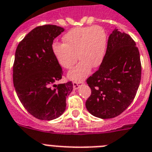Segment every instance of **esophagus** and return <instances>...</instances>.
Returning a JSON list of instances; mask_svg holds the SVG:
<instances>
[{"label": "esophagus", "instance_id": "obj_1", "mask_svg": "<svg viewBox=\"0 0 152 152\" xmlns=\"http://www.w3.org/2000/svg\"><path fill=\"white\" fill-rule=\"evenodd\" d=\"M83 84H84V81H79V82H77V81H75V82H73L74 89L75 90L78 89L79 87H80L81 85H83Z\"/></svg>", "mask_w": 152, "mask_h": 152}]
</instances>
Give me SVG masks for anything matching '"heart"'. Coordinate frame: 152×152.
<instances>
[{"mask_svg":"<svg viewBox=\"0 0 152 152\" xmlns=\"http://www.w3.org/2000/svg\"><path fill=\"white\" fill-rule=\"evenodd\" d=\"M64 44L52 45L53 54L63 68L73 67L78 58V64L69 71L68 77L82 81L89 75L91 67H99L103 61L107 45V36L101 26L77 27L63 36Z\"/></svg>","mask_w":152,"mask_h":152,"instance_id":"b5f03b06","label":"heart"}]
</instances>
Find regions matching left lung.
<instances>
[{
  "label": "left lung",
  "instance_id": "1",
  "mask_svg": "<svg viewBox=\"0 0 152 152\" xmlns=\"http://www.w3.org/2000/svg\"><path fill=\"white\" fill-rule=\"evenodd\" d=\"M141 77L140 53L133 39L116 28L110 34L103 61L87 79L91 90L85 106L101 119L122 113L132 102Z\"/></svg>",
  "mask_w": 152,
  "mask_h": 152
}]
</instances>
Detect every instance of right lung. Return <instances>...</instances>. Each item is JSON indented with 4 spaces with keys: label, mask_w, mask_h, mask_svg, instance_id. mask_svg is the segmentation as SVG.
<instances>
[{
    "label": "right lung",
    "mask_w": 152,
    "mask_h": 152,
    "mask_svg": "<svg viewBox=\"0 0 152 152\" xmlns=\"http://www.w3.org/2000/svg\"><path fill=\"white\" fill-rule=\"evenodd\" d=\"M64 28L53 25L38 26L18 45L13 66V83L17 96L31 115L52 120L66 110V97L73 90L71 81L56 82L63 71L52 52L53 39Z\"/></svg>",
    "instance_id": "add662e5"
}]
</instances>
